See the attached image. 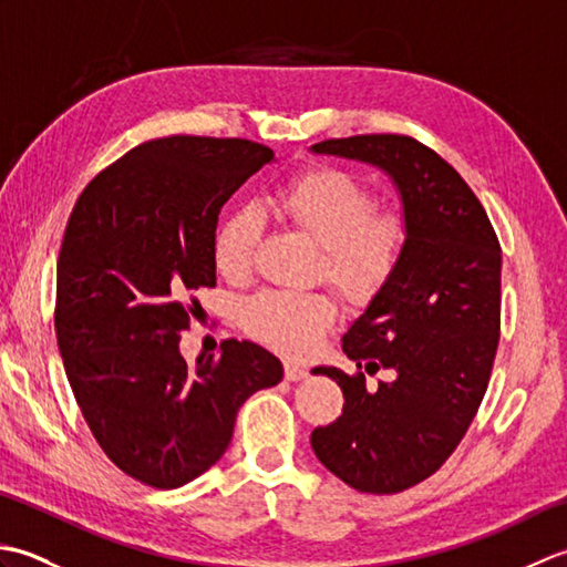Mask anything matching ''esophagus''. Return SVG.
<instances>
[{
  "label": "esophagus",
  "instance_id": "esophagus-1",
  "mask_svg": "<svg viewBox=\"0 0 567 567\" xmlns=\"http://www.w3.org/2000/svg\"><path fill=\"white\" fill-rule=\"evenodd\" d=\"M307 375H309V370L305 365L292 363V360H287V363H285V380L299 382V380H305Z\"/></svg>",
  "mask_w": 567,
  "mask_h": 567
}]
</instances>
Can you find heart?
Here are the masks:
<instances>
[{
    "instance_id": "heart-1",
    "label": "heart",
    "mask_w": 567,
    "mask_h": 567,
    "mask_svg": "<svg viewBox=\"0 0 567 567\" xmlns=\"http://www.w3.org/2000/svg\"><path fill=\"white\" fill-rule=\"evenodd\" d=\"M277 212L323 248V272L351 302H365L392 275L404 246V224L372 212L370 192L336 167H311L290 179ZM260 221L256 212H234L219 226L214 260L221 275L240 280L252 268ZM244 327L260 343L287 355L315 353L336 323L333 299L321 292H262L244 305Z\"/></svg>"
}]
</instances>
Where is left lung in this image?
<instances>
[{
    "instance_id": "obj_1",
    "label": "left lung",
    "mask_w": 567,
    "mask_h": 567,
    "mask_svg": "<svg viewBox=\"0 0 567 567\" xmlns=\"http://www.w3.org/2000/svg\"><path fill=\"white\" fill-rule=\"evenodd\" d=\"M378 167L402 204L404 246L392 275L343 333L365 375L319 365L343 390V414L311 449L346 485L394 495L436 473L483 402L499 343L502 250L483 204L453 167L394 134L331 138L309 148Z\"/></svg>"
}]
</instances>
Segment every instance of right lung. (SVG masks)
Returning a JSON list of instances; mask_svg holds the SVG:
<instances>
[{"label": "right lung", "instance_id": "obj_1", "mask_svg": "<svg viewBox=\"0 0 567 567\" xmlns=\"http://www.w3.org/2000/svg\"><path fill=\"white\" fill-rule=\"evenodd\" d=\"M275 163L240 138L171 136L128 151L84 187L58 256L55 333L80 412L110 461L175 489L219 461L240 404L282 380L262 346L228 339L189 365L187 297L216 285L228 197Z\"/></svg>", "mask_w": 567, "mask_h": 567}]
</instances>
